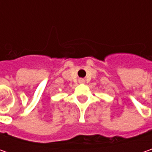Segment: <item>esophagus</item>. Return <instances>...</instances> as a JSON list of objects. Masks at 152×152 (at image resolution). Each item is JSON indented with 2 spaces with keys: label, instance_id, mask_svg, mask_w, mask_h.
Instances as JSON below:
<instances>
[{
  "label": "esophagus",
  "instance_id": "34e87169",
  "mask_svg": "<svg viewBox=\"0 0 152 152\" xmlns=\"http://www.w3.org/2000/svg\"><path fill=\"white\" fill-rule=\"evenodd\" d=\"M80 82H84V80H80Z\"/></svg>",
  "mask_w": 152,
  "mask_h": 152
}]
</instances>
